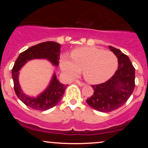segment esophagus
Wrapping results in <instances>:
<instances>
[{"instance_id":"esophagus-1","label":"esophagus","mask_w":148,"mask_h":148,"mask_svg":"<svg viewBox=\"0 0 148 148\" xmlns=\"http://www.w3.org/2000/svg\"><path fill=\"white\" fill-rule=\"evenodd\" d=\"M76 84H77L78 85H79L80 86H85V85H86V84H85V83H84V82H81V81H78V80H76Z\"/></svg>"}]
</instances>
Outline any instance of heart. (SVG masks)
<instances>
[{"label": "heart", "mask_w": 148, "mask_h": 148, "mask_svg": "<svg viewBox=\"0 0 148 148\" xmlns=\"http://www.w3.org/2000/svg\"><path fill=\"white\" fill-rule=\"evenodd\" d=\"M70 59L62 56L60 67L74 77L83 71L84 78L92 84L103 82L114 74L118 67V57L109 51L96 47H81L71 53Z\"/></svg>", "instance_id": "obj_1"}]
</instances>
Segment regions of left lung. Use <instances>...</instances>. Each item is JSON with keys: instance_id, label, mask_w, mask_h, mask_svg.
Segmentation results:
<instances>
[{"instance_id": "obj_1", "label": "left lung", "mask_w": 148, "mask_h": 148, "mask_svg": "<svg viewBox=\"0 0 148 148\" xmlns=\"http://www.w3.org/2000/svg\"><path fill=\"white\" fill-rule=\"evenodd\" d=\"M118 57V67L110 79L101 84L92 85L94 93L86 102L95 110L108 113L123 106L135 88V68L127 55L109 46Z\"/></svg>"}]
</instances>
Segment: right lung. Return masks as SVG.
I'll return each instance as SVG.
<instances>
[{
	"instance_id": "obj_1",
	"label": "right lung",
	"mask_w": 148,
	"mask_h": 148,
	"mask_svg": "<svg viewBox=\"0 0 148 148\" xmlns=\"http://www.w3.org/2000/svg\"><path fill=\"white\" fill-rule=\"evenodd\" d=\"M60 45L55 42H45L28 48L17 58L12 69L14 88L16 96L27 106L38 111H47L55 106L63 96L67 86L60 84L54 73L47 89L37 97H30L23 92L18 83L19 70L28 61L33 59L45 58L53 65H58Z\"/></svg>"
}]
</instances>
